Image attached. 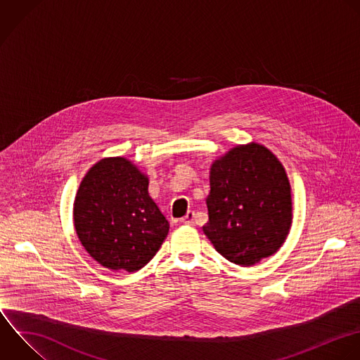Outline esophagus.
Returning <instances> with one entry per match:
<instances>
[{"mask_svg": "<svg viewBox=\"0 0 360 360\" xmlns=\"http://www.w3.org/2000/svg\"><path fill=\"white\" fill-rule=\"evenodd\" d=\"M181 224H184V225H193V224H194V211H188V212L181 218Z\"/></svg>", "mask_w": 360, "mask_h": 360, "instance_id": "1", "label": "esophagus"}]
</instances>
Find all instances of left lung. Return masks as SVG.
Returning a JSON list of instances; mask_svg holds the SVG:
<instances>
[{"instance_id":"obj_1","label":"left lung","mask_w":360,"mask_h":360,"mask_svg":"<svg viewBox=\"0 0 360 360\" xmlns=\"http://www.w3.org/2000/svg\"><path fill=\"white\" fill-rule=\"evenodd\" d=\"M204 233L226 260L250 266L277 252L291 225L285 172L264 146L233 148L211 167Z\"/></svg>"}]
</instances>
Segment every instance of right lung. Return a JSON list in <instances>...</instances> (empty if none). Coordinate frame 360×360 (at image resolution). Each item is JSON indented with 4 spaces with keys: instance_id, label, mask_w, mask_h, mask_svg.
<instances>
[{
    "instance_id": "obj_1",
    "label": "right lung",
    "mask_w": 360,
    "mask_h": 360,
    "mask_svg": "<svg viewBox=\"0 0 360 360\" xmlns=\"http://www.w3.org/2000/svg\"><path fill=\"white\" fill-rule=\"evenodd\" d=\"M148 179L127 159H103L75 201L77 236L101 266L136 271L159 250L169 222L148 193Z\"/></svg>"
}]
</instances>
